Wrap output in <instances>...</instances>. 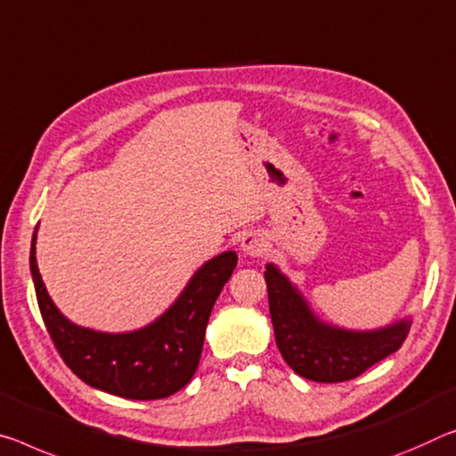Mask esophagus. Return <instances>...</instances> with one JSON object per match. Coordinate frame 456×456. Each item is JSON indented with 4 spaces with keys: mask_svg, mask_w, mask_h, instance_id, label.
<instances>
[{
    "mask_svg": "<svg viewBox=\"0 0 456 456\" xmlns=\"http://www.w3.org/2000/svg\"><path fill=\"white\" fill-rule=\"evenodd\" d=\"M241 251L245 256H259L265 251V240L262 233H256V231H249L241 237Z\"/></svg>",
    "mask_w": 456,
    "mask_h": 456,
    "instance_id": "34e87169",
    "label": "esophagus"
}]
</instances>
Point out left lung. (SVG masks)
Instances as JSON below:
<instances>
[{"mask_svg":"<svg viewBox=\"0 0 456 456\" xmlns=\"http://www.w3.org/2000/svg\"><path fill=\"white\" fill-rule=\"evenodd\" d=\"M264 278L281 357L310 381L337 384L357 378L406 341L411 319H400L373 330L343 329L321 321L278 265L267 264Z\"/></svg>","mask_w":456,"mask_h":456,"instance_id":"left-lung-1","label":"left lung"}]
</instances>
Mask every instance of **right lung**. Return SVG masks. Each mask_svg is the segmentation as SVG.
Wrapping results in <instances>:
<instances>
[{
    "instance_id": "right-lung-1",
    "label": "right lung",
    "mask_w": 456,
    "mask_h": 456,
    "mask_svg": "<svg viewBox=\"0 0 456 456\" xmlns=\"http://www.w3.org/2000/svg\"><path fill=\"white\" fill-rule=\"evenodd\" d=\"M36 231L30 248L36 298L50 338L70 371L86 386L129 400H160L189 384L199 367L215 300L237 265L235 251H223L202 264L178 298L146 327L103 332L78 327L56 308L36 264Z\"/></svg>"
}]
</instances>
